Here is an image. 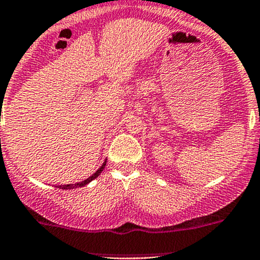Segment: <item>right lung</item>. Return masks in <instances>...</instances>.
<instances>
[{
	"label": "right lung",
	"instance_id": "add662e5",
	"mask_svg": "<svg viewBox=\"0 0 260 260\" xmlns=\"http://www.w3.org/2000/svg\"><path fill=\"white\" fill-rule=\"evenodd\" d=\"M106 162H107V160H105L104 161V164L101 165V167L99 168V170L96 173H93L92 175L91 176H88V178L86 179V180H84V181H81V182H76V184H68V185H58V186H55V187H58V189H62V190H71V189H78V187H82V186H85V185H87V184H90L91 181L92 180H95L96 178H98V176L100 175V174L102 173V170L105 169V167H106Z\"/></svg>",
	"mask_w": 260,
	"mask_h": 260
}]
</instances>
